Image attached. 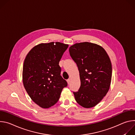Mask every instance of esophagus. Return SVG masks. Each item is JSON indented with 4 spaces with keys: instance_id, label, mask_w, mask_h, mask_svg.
I'll list each match as a JSON object with an SVG mask.
<instances>
[{
    "instance_id": "1",
    "label": "esophagus",
    "mask_w": 135,
    "mask_h": 135,
    "mask_svg": "<svg viewBox=\"0 0 135 135\" xmlns=\"http://www.w3.org/2000/svg\"><path fill=\"white\" fill-rule=\"evenodd\" d=\"M67 83H68V84H70V79H68V80H67Z\"/></svg>"
}]
</instances>
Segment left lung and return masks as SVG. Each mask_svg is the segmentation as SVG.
Masks as SVG:
<instances>
[{
    "instance_id": "1",
    "label": "left lung",
    "mask_w": 135,
    "mask_h": 135,
    "mask_svg": "<svg viewBox=\"0 0 135 135\" xmlns=\"http://www.w3.org/2000/svg\"><path fill=\"white\" fill-rule=\"evenodd\" d=\"M80 73L81 86L73 92L76 101L84 108L97 105L110 85L112 68L109 57L100 46L89 42L76 43L69 49Z\"/></svg>"
}]
</instances>
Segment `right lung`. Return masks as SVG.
Instances as JSON below:
<instances>
[{"label": "right lung", "mask_w": 135, "mask_h": 135, "mask_svg": "<svg viewBox=\"0 0 135 135\" xmlns=\"http://www.w3.org/2000/svg\"><path fill=\"white\" fill-rule=\"evenodd\" d=\"M68 44L60 42L42 43L27 55L23 66L24 87L31 99L43 108L55 104L67 82L60 75L59 65Z\"/></svg>", "instance_id": "1"}]
</instances>
